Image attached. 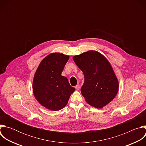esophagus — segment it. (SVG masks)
Here are the masks:
<instances>
[{
    "label": "esophagus",
    "instance_id": "esophagus-1",
    "mask_svg": "<svg viewBox=\"0 0 146 146\" xmlns=\"http://www.w3.org/2000/svg\"><path fill=\"white\" fill-rule=\"evenodd\" d=\"M75 88H76L77 90H79V89H80V86H79V85H77V86L75 87Z\"/></svg>",
    "mask_w": 146,
    "mask_h": 146
}]
</instances>
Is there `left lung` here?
I'll use <instances>...</instances> for the list:
<instances>
[{"instance_id":"1","label":"left lung","mask_w":146,"mask_h":146,"mask_svg":"<svg viewBox=\"0 0 146 146\" xmlns=\"http://www.w3.org/2000/svg\"><path fill=\"white\" fill-rule=\"evenodd\" d=\"M84 75L81 92L90 105L101 109L116 96L119 83L108 60L96 51H88L73 57Z\"/></svg>"}]
</instances>
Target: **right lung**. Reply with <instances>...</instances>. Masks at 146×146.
<instances>
[{
	"instance_id": "obj_1",
	"label": "right lung",
	"mask_w": 146,
	"mask_h": 146,
	"mask_svg": "<svg viewBox=\"0 0 146 146\" xmlns=\"http://www.w3.org/2000/svg\"><path fill=\"white\" fill-rule=\"evenodd\" d=\"M69 56L51 53L41 62L34 76L33 92L41 106L52 111L66 106L75 88L66 77L61 75Z\"/></svg>"
}]
</instances>
